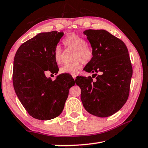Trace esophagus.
Segmentation results:
<instances>
[{"label": "esophagus", "mask_w": 148, "mask_h": 148, "mask_svg": "<svg viewBox=\"0 0 148 148\" xmlns=\"http://www.w3.org/2000/svg\"><path fill=\"white\" fill-rule=\"evenodd\" d=\"M72 77H73V78H74V79H76V74H72Z\"/></svg>", "instance_id": "obj_1"}]
</instances>
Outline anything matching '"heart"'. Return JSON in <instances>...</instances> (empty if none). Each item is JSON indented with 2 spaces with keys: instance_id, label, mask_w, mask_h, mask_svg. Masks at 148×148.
<instances>
[{
  "instance_id": "heart-1",
  "label": "heart",
  "mask_w": 148,
  "mask_h": 148,
  "mask_svg": "<svg viewBox=\"0 0 148 148\" xmlns=\"http://www.w3.org/2000/svg\"><path fill=\"white\" fill-rule=\"evenodd\" d=\"M63 44L66 48L74 51L72 58L74 61L61 66L60 69L61 73L75 74L81 69L82 64L89 63L93 57V51L91 47L87 46V41L79 35H68L63 40ZM62 54L61 47L59 46H56L54 49V59L58 64L62 62Z\"/></svg>"
}]
</instances>
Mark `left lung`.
Listing matches in <instances>:
<instances>
[{
	"label": "left lung",
	"mask_w": 148,
	"mask_h": 148,
	"mask_svg": "<svg viewBox=\"0 0 148 148\" xmlns=\"http://www.w3.org/2000/svg\"><path fill=\"white\" fill-rule=\"evenodd\" d=\"M93 57L84 70L91 76H79L76 84L81 89V100L89 114L106 117L116 113L128 99L132 67L126 45L105 30H86ZM97 73H99L98 75Z\"/></svg>",
	"instance_id": "obj_1"
}]
</instances>
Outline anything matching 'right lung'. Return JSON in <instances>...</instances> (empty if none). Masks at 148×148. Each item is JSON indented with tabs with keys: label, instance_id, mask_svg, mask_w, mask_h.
<instances>
[{
	"label": "right lung",
	"instance_id": "obj_1",
	"mask_svg": "<svg viewBox=\"0 0 148 148\" xmlns=\"http://www.w3.org/2000/svg\"><path fill=\"white\" fill-rule=\"evenodd\" d=\"M64 35L56 31L41 32L24 42L14 57V88L30 116L39 120L56 118L62 113L69 89L75 81L69 74H60L56 80L47 77L49 71H59L54 49Z\"/></svg>",
	"mask_w": 148,
	"mask_h": 148
}]
</instances>
